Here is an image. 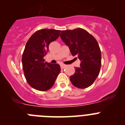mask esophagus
I'll use <instances>...</instances> for the list:
<instances>
[{"mask_svg": "<svg viewBox=\"0 0 125 125\" xmlns=\"http://www.w3.org/2000/svg\"><path fill=\"white\" fill-rule=\"evenodd\" d=\"M65 68H66V65H64V64L61 65V69H64Z\"/></svg>", "mask_w": 125, "mask_h": 125, "instance_id": "obj_1", "label": "esophagus"}]
</instances>
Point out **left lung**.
I'll use <instances>...</instances> for the list:
<instances>
[{"label": "left lung", "mask_w": 125, "mask_h": 125, "mask_svg": "<svg viewBox=\"0 0 125 125\" xmlns=\"http://www.w3.org/2000/svg\"><path fill=\"white\" fill-rule=\"evenodd\" d=\"M60 37L73 56L81 61L80 66L74 68L75 73L70 76L71 82L80 89L90 86L99 75L101 66V51L97 41L81 28L62 31Z\"/></svg>", "instance_id": "obj_1"}]
</instances>
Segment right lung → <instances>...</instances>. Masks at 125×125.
I'll return each instance as SVG.
<instances>
[{"instance_id": "add662e5", "label": "right lung", "mask_w": 125, "mask_h": 125, "mask_svg": "<svg viewBox=\"0 0 125 125\" xmlns=\"http://www.w3.org/2000/svg\"><path fill=\"white\" fill-rule=\"evenodd\" d=\"M60 32L48 29L39 30L25 45L22 57L24 76L29 84L38 91H47L51 88L61 72L58 64L49 63L44 59L50 43L58 38Z\"/></svg>"}]
</instances>
